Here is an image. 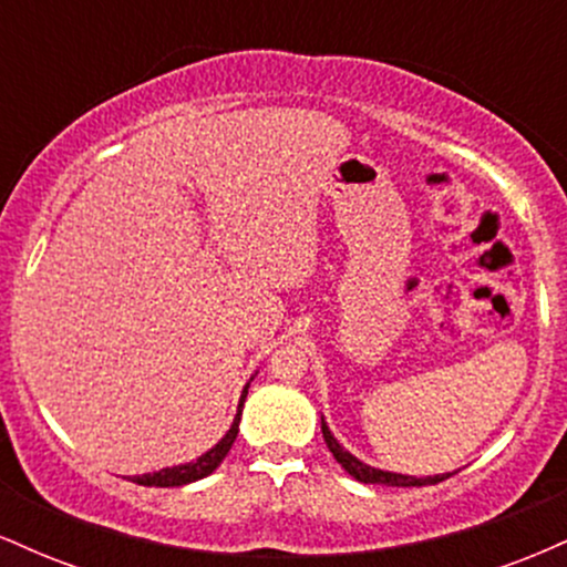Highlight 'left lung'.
<instances>
[{
    "label": "left lung",
    "mask_w": 567,
    "mask_h": 567,
    "mask_svg": "<svg viewBox=\"0 0 567 567\" xmlns=\"http://www.w3.org/2000/svg\"><path fill=\"white\" fill-rule=\"evenodd\" d=\"M322 437L328 442L330 453L336 455L338 464L347 470L351 477L360 480V483L365 485H392V487H415V485H437L442 480H447L451 474H437V477H426V480H419V477H408V474H394V472H381V470H373V466L362 464L360 458H354L349 451H343L341 445H338V440L330 434V429L324 426V419H322Z\"/></svg>",
    "instance_id": "obj_1"
}]
</instances>
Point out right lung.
Instances as JSON below:
<instances>
[{
	"label": "right lung",
	"mask_w": 567,
	"mask_h": 567,
	"mask_svg": "<svg viewBox=\"0 0 567 567\" xmlns=\"http://www.w3.org/2000/svg\"><path fill=\"white\" fill-rule=\"evenodd\" d=\"M247 386H250V383H247ZM247 386H245V392H243V400H239L237 419H234L231 429H229V432H226V437L220 440L216 447H210V451H207L205 455H199V458L192 461V464L173 466V470H159V472H154V474H143V477H133V483H138V485H152V487H178V485H186V483H197V480L207 477V474H210V472H216L220 461L226 458V453L231 451L234 440H237L239 415H243Z\"/></svg>",
	"instance_id": "add662e5"
}]
</instances>
